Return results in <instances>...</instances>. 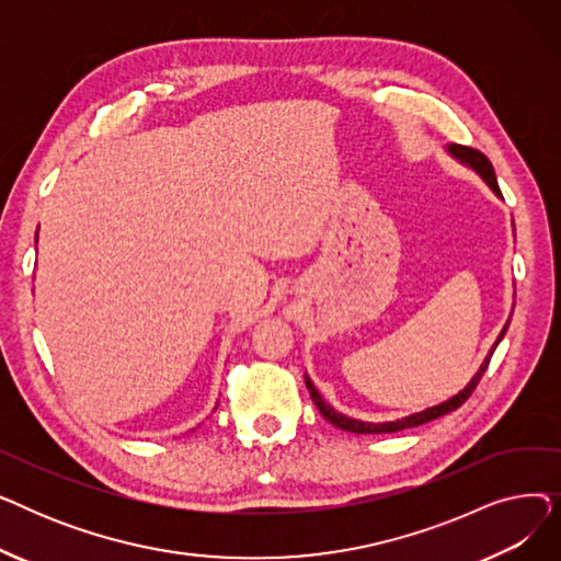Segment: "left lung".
I'll return each mask as SVG.
<instances>
[{
	"label": "left lung",
	"mask_w": 561,
	"mask_h": 561,
	"mask_svg": "<svg viewBox=\"0 0 561 561\" xmlns=\"http://www.w3.org/2000/svg\"><path fill=\"white\" fill-rule=\"evenodd\" d=\"M446 152L455 159V161H459L461 165H466V168H470L473 170L480 180L493 191V195L495 197H500L503 199V193H500V188H497V180H495V172H493V165H491V161L482 154V152H478V150H473V147H463V145H457V142H448L446 145ZM512 313H514V309H512ZM512 313H510V318H507V322H505V328L500 330V334H497V339H495V343L491 345V350H489V355L484 357V362L480 364V368H478V373L470 377V381L468 385L459 391V393H455L453 398H448V400H444V402H438V404H432V407H427V409H423V411H414V414H409V416H400V419H393V421H385V423H370V421H359V419H352V416H345V414H341V411H336L330 402H325L322 400V396L318 393V389L313 387V381H311V377L305 373V381H307V389H309V396H311V400H313V404L318 407V411L322 416H325V421H330L334 427H339V430H345V432H355V434H385V432H398V430H407V427H416V425H423V423H430V421H434V419H440V416H446V414H450V411H455V409H459L468 398H470V393L476 391V387L480 385V379H482V375H484V370L489 368V362H491V355H493V350L497 347V343L505 339V334H507V328H510V320H512Z\"/></svg>",
	"instance_id": "obj_1"
}]
</instances>
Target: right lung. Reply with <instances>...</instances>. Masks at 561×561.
<instances>
[{"label": "right lung", "instance_id": "1", "mask_svg": "<svg viewBox=\"0 0 561 561\" xmlns=\"http://www.w3.org/2000/svg\"><path fill=\"white\" fill-rule=\"evenodd\" d=\"M36 243H38V231H36ZM218 407V404H216Z\"/></svg>", "mask_w": 561, "mask_h": 561}]
</instances>
